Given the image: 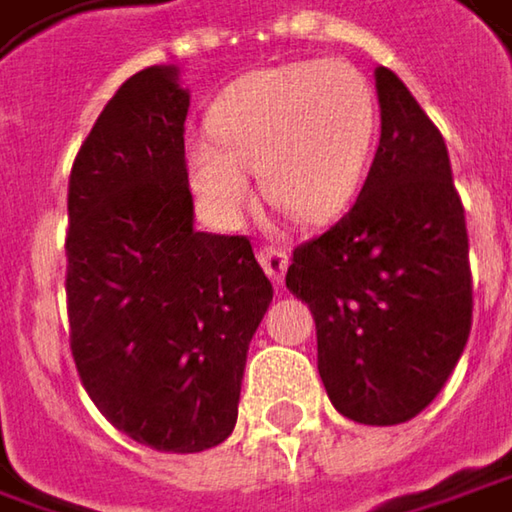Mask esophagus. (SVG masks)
Masks as SVG:
<instances>
[{
  "label": "esophagus",
  "mask_w": 512,
  "mask_h": 512,
  "mask_svg": "<svg viewBox=\"0 0 512 512\" xmlns=\"http://www.w3.org/2000/svg\"><path fill=\"white\" fill-rule=\"evenodd\" d=\"M257 260H260V266L266 269V275L272 278V284H284L287 263H290L287 249H278V246H263V249L257 252Z\"/></svg>",
  "instance_id": "esophagus-1"
}]
</instances>
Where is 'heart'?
Wrapping results in <instances>:
<instances>
[{
	"label": "heart",
	"mask_w": 512,
	"mask_h": 512,
	"mask_svg": "<svg viewBox=\"0 0 512 512\" xmlns=\"http://www.w3.org/2000/svg\"><path fill=\"white\" fill-rule=\"evenodd\" d=\"M378 131L366 75L346 61H299L243 75L210 111V134L187 146L190 178L225 225L252 205V172L302 222H328L363 184Z\"/></svg>",
	"instance_id": "b5f03b06"
}]
</instances>
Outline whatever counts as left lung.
I'll return each mask as SVG.
<instances>
[{
  "instance_id": "obj_1",
  "label": "left lung",
  "mask_w": 512,
  "mask_h": 512,
  "mask_svg": "<svg viewBox=\"0 0 512 512\" xmlns=\"http://www.w3.org/2000/svg\"><path fill=\"white\" fill-rule=\"evenodd\" d=\"M381 143L351 210L293 252L287 290L316 322L319 378L360 425L422 413L472 328L463 202L440 128L404 81L375 70Z\"/></svg>"
}]
</instances>
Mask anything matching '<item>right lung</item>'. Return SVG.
I'll list each match as a JSON object with an SVG mask.
<instances>
[{
  "label": "right lung",
  "mask_w": 512,
  "mask_h": 512,
  "mask_svg": "<svg viewBox=\"0 0 512 512\" xmlns=\"http://www.w3.org/2000/svg\"><path fill=\"white\" fill-rule=\"evenodd\" d=\"M190 93L175 67L131 75L70 175L67 310L81 384L140 445L196 454L231 437L272 284L246 237L193 228Z\"/></svg>",
  "instance_id": "obj_1"
}]
</instances>
